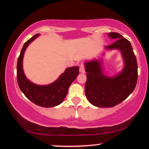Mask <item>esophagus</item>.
<instances>
[{"instance_id": "1", "label": "esophagus", "mask_w": 149, "mask_h": 149, "mask_svg": "<svg viewBox=\"0 0 149 149\" xmlns=\"http://www.w3.org/2000/svg\"><path fill=\"white\" fill-rule=\"evenodd\" d=\"M80 72L81 73H85V65L84 64H81L80 66Z\"/></svg>"}]
</instances>
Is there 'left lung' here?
Segmentation results:
<instances>
[{
    "mask_svg": "<svg viewBox=\"0 0 149 149\" xmlns=\"http://www.w3.org/2000/svg\"><path fill=\"white\" fill-rule=\"evenodd\" d=\"M109 36L117 40L107 48L119 49L124 58L122 73L109 78L102 73L100 61L85 64V95L92 104L102 108L115 107L125 100L134 90L138 76L137 62L129 40L116 32H111Z\"/></svg>",
    "mask_w": 149,
    "mask_h": 149,
    "instance_id": "8db88e82",
    "label": "left lung"
}]
</instances>
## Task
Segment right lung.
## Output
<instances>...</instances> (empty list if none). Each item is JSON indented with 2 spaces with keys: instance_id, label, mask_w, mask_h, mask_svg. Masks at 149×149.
Masks as SVG:
<instances>
[{
  "instance_id": "right-lung-1",
  "label": "right lung",
  "mask_w": 149,
  "mask_h": 149,
  "mask_svg": "<svg viewBox=\"0 0 149 149\" xmlns=\"http://www.w3.org/2000/svg\"><path fill=\"white\" fill-rule=\"evenodd\" d=\"M38 35H34L25 42L22 47L17 65V79L21 91L33 103L42 107H53L60 104L64 100L69 86L78 76L79 67L73 66L66 69L64 73L50 85L40 86L31 83L24 74L22 60L26 47Z\"/></svg>"
}]
</instances>
